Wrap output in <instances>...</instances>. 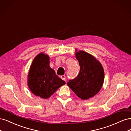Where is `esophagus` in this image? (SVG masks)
<instances>
[{"label": "esophagus", "mask_w": 131, "mask_h": 131, "mask_svg": "<svg viewBox=\"0 0 131 131\" xmlns=\"http://www.w3.org/2000/svg\"><path fill=\"white\" fill-rule=\"evenodd\" d=\"M61 78L63 80H66V76L65 75H62V76L61 77Z\"/></svg>", "instance_id": "obj_1"}]
</instances>
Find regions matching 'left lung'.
Listing matches in <instances>:
<instances>
[{
	"mask_svg": "<svg viewBox=\"0 0 131 131\" xmlns=\"http://www.w3.org/2000/svg\"><path fill=\"white\" fill-rule=\"evenodd\" d=\"M75 54L80 70L78 76L70 80L67 85L78 97L89 100L102 89L104 80V69L96 58L85 51L75 49Z\"/></svg>",
	"mask_w": 131,
	"mask_h": 131,
	"instance_id": "obj_1",
	"label": "left lung"
}]
</instances>
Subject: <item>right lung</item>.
Returning a JSON list of instances; mask_svg holds the SVG:
<instances>
[{
	"label": "right lung",
	"instance_id": "1",
	"mask_svg": "<svg viewBox=\"0 0 131 131\" xmlns=\"http://www.w3.org/2000/svg\"><path fill=\"white\" fill-rule=\"evenodd\" d=\"M27 83L31 92L43 99L50 97L66 84L50 67V57L43 52L33 59L28 75Z\"/></svg>",
	"mask_w": 131,
	"mask_h": 131
}]
</instances>
